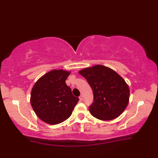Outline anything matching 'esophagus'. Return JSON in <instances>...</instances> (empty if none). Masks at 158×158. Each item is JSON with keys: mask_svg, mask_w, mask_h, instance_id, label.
<instances>
[{"mask_svg": "<svg viewBox=\"0 0 158 158\" xmlns=\"http://www.w3.org/2000/svg\"><path fill=\"white\" fill-rule=\"evenodd\" d=\"M83 96H82V95H81V96H79V99H80V101H83Z\"/></svg>", "mask_w": 158, "mask_h": 158, "instance_id": "1", "label": "esophagus"}]
</instances>
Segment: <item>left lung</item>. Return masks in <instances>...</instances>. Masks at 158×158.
Listing matches in <instances>:
<instances>
[{
	"mask_svg": "<svg viewBox=\"0 0 158 158\" xmlns=\"http://www.w3.org/2000/svg\"><path fill=\"white\" fill-rule=\"evenodd\" d=\"M79 73L87 80L94 93V102L89 106L92 116L107 121L122 114L128 104L129 89L120 75L103 65L83 69Z\"/></svg>",
	"mask_w": 158,
	"mask_h": 158,
	"instance_id": "obj_1",
	"label": "left lung"
}]
</instances>
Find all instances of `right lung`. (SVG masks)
<instances>
[{"label": "right lung", "mask_w": 158, "mask_h": 158, "mask_svg": "<svg viewBox=\"0 0 158 158\" xmlns=\"http://www.w3.org/2000/svg\"><path fill=\"white\" fill-rule=\"evenodd\" d=\"M70 73L55 70L38 80L31 93V104L39 118L49 124H60L72 114L79 98L65 83Z\"/></svg>", "instance_id": "obj_1"}]
</instances>
